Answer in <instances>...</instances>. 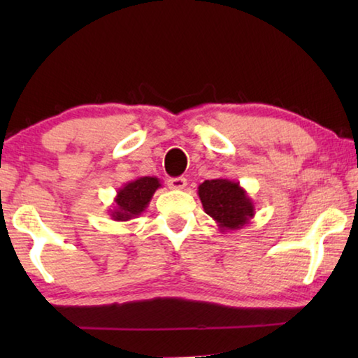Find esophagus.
Masks as SVG:
<instances>
[{"mask_svg": "<svg viewBox=\"0 0 358 358\" xmlns=\"http://www.w3.org/2000/svg\"><path fill=\"white\" fill-rule=\"evenodd\" d=\"M186 185H187V181L183 177L169 180V187H171V189H185Z\"/></svg>", "mask_w": 358, "mask_h": 358, "instance_id": "esophagus-1", "label": "esophagus"}]
</instances>
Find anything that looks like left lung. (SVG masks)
I'll use <instances>...</instances> for the list:
<instances>
[{
  "instance_id": "1",
  "label": "left lung",
  "mask_w": 358,
  "mask_h": 358,
  "mask_svg": "<svg viewBox=\"0 0 358 358\" xmlns=\"http://www.w3.org/2000/svg\"><path fill=\"white\" fill-rule=\"evenodd\" d=\"M205 213L213 217L220 232L240 230L256 215L254 202L238 181L229 178L205 180L197 187Z\"/></svg>"
}]
</instances>
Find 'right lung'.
I'll use <instances>...</instances> for the list:
<instances>
[{"mask_svg":"<svg viewBox=\"0 0 358 358\" xmlns=\"http://www.w3.org/2000/svg\"><path fill=\"white\" fill-rule=\"evenodd\" d=\"M161 186V180L156 177H138L128 181L117 191L108 216L113 221H131L138 217L147 210L151 197Z\"/></svg>","mask_w":358,"mask_h":358,"instance_id":"add662e5","label":"right lung"}]
</instances>
